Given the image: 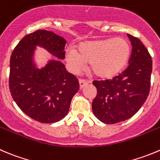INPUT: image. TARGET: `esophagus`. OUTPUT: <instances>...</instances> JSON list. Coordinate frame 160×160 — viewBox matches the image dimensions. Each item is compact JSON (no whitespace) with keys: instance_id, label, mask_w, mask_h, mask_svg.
<instances>
[{"instance_id":"34e87169","label":"esophagus","mask_w":160,"mask_h":160,"mask_svg":"<svg viewBox=\"0 0 160 160\" xmlns=\"http://www.w3.org/2000/svg\"><path fill=\"white\" fill-rule=\"evenodd\" d=\"M79 83H80V88H83V87H85L86 85H88V83H89V82L86 80H83V79H80V80H79Z\"/></svg>"}]
</instances>
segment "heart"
I'll use <instances>...</instances> for the list:
<instances>
[{
	"label": "heart",
	"mask_w": 160,
	"mask_h": 160,
	"mask_svg": "<svg viewBox=\"0 0 160 160\" xmlns=\"http://www.w3.org/2000/svg\"><path fill=\"white\" fill-rule=\"evenodd\" d=\"M131 54V46L122 37L82 43L78 52L72 48L66 51V58L72 70L83 69L90 62V69L96 76L112 77L121 70Z\"/></svg>",
	"instance_id": "obj_1"
}]
</instances>
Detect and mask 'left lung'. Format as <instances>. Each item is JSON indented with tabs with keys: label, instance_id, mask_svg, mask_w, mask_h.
<instances>
[{
	"label": "left lung",
	"instance_id": "obj_1",
	"mask_svg": "<svg viewBox=\"0 0 160 160\" xmlns=\"http://www.w3.org/2000/svg\"><path fill=\"white\" fill-rule=\"evenodd\" d=\"M132 45L129 65L110 80H94L97 95L92 102L94 116L102 123L114 124L132 117L148 98L152 60L138 38L128 34Z\"/></svg>",
	"mask_w": 160,
	"mask_h": 160
}]
</instances>
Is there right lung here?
<instances>
[{"label":"right lung","instance_id":"right-lung-1","mask_svg":"<svg viewBox=\"0 0 160 160\" xmlns=\"http://www.w3.org/2000/svg\"><path fill=\"white\" fill-rule=\"evenodd\" d=\"M66 44L64 38L53 32L38 29L25 36L12 53L11 94L23 112L41 123H55L67 115L80 83L58 59L50 61L43 69H36L32 54L35 46H40L64 59Z\"/></svg>","mask_w":160,"mask_h":160}]
</instances>
